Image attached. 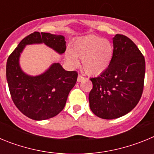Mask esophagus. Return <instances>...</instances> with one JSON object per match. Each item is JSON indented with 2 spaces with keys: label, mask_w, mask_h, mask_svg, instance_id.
Listing matches in <instances>:
<instances>
[{
  "label": "esophagus",
  "mask_w": 154,
  "mask_h": 154,
  "mask_svg": "<svg viewBox=\"0 0 154 154\" xmlns=\"http://www.w3.org/2000/svg\"><path fill=\"white\" fill-rule=\"evenodd\" d=\"M83 80H85V77H83L82 75H79L78 78H77V81H78V82H80L83 81Z\"/></svg>",
  "instance_id": "esophagus-1"
}]
</instances>
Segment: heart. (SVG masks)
<instances>
[{"label": "heart", "instance_id": "1", "mask_svg": "<svg viewBox=\"0 0 154 154\" xmlns=\"http://www.w3.org/2000/svg\"><path fill=\"white\" fill-rule=\"evenodd\" d=\"M113 51V46L109 41L90 35L76 40L71 47V51H66L65 58L72 67L78 66V58H80L85 72L90 75H97L109 67Z\"/></svg>", "mask_w": 154, "mask_h": 154}]
</instances>
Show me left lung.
<instances>
[{
  "mask_svg": "<svg viewBox=\"0 0 154 154\" xmlns=\"http://www.w3.org/2000/svg\"><path fill=\"white\" fill-rule=\"evenodd\" d=\"M113 56L106 70L90 79L89 107L98 117L113 119L130 112L143 89L145 59L132 40L123 35L112 38Z\"/></svg>",
  "mask_w": 154,
  "mask_h": 154,
  "instance_id": "left-lung-1",
  "label": "left lung"
}]
</instances>
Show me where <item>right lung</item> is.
<instances>
[{"label":"right lung","instance_id":"obj_1","mask_svg":"<svg viewBox=\"0 0 154 154\" xmlns=\"http://www.w3.org/2000/svg\"><path fill=\"white\" fill-rule=\"evenodd\" d=\"M45 44L59 55L65 51V37L35 31L25 37L8 57L6 76L12 100L24 115L34 120L50 119L64 109L71 89L77 81L75 71H66L54 62L43 73L31 75L20 65V57L26 45Z\"/></svg>","mask_w":154,"mask_h":154}]
</instances>
